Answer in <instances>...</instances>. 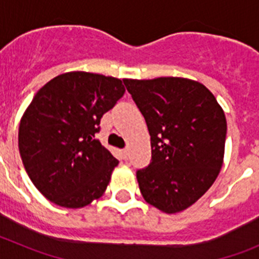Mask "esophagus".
Listing matches in <instances>:
<instances>
[{
	"label": "esophagus",
	"instance_id": "1",
	"mask_svg": "<svg viewBox=\"0 0 259 259\" xmlns=\"http://www.w3.org/2000/svg\"><path fill=\"white\" fill-rule=\"evenodd\" d=\"M122 157H123V159H127V158H128V149H127V148L122 150Z\"/></svg>",
	"mask_w": 259,
	"mask_h": 259
}]
</instances>
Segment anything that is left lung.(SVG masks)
Wrapping results in <instances>:
<instances>
[{"instance_id":"1","label":"left lung","mask_w":259,"mask_h":259,"mask_svg":"<svg viewBox=\"0 0 259 259\" xmlns=\"http://www.w3.org/2000/svg\"><path fill=\"white\" fill-rule=\"evenodd\" d=\"M145 118L152 162L136 172L144 200L167 214L193 205L218 178L227 120L203 84L185 77L124 79Z\"/></svg>"}]
</instances>
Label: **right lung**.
<instances>
[{
	"label": "right lung",
	"mask_w": 259,
	"mask_h": 259,
	"mask_svg": "<svg viewBox=\"0 0 259 259\" xmlns=\"http://www.w3.org/2000/svg\"><path fill=\"white\" fill-rule=\"evenodd\" d=\"M124 92L120 79L84 71L58 75L38 89L20 119L18 145L45 198L80 209L105 193L119 162L95 136Z\"/></svg>",
	"instance_id": "right-lung-1"
}]
</instances>
